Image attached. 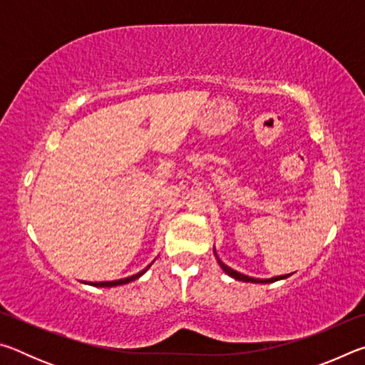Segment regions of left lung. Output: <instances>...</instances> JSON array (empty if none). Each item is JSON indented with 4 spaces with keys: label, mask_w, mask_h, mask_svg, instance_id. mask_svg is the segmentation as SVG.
<instances>
[{
    "label": "left lung",
    "mask_w": 365,
    "mask_h": 365,
    "mask_svg": "<svg viewBox=\"0 0 365 365\" xmlns=\"http://www.w3.org/2000/svg\"><path fill=\"white\" fill-rule=\"evenodd\" d=\"M215 252V251H214ZM217 262H219V265L222 267V270L225 272V274H228L230 277H233L235 280H242V282H251V283H274V282H277V280H282V279H288L289 277V274L288 275H280V277H272V279H252V277H248V275H243V274H240V272H237V270H233V269H230L228 267V265H225L224 262L220 261V259L217 257Z\"/></svg>",
    "instance_id": "obj_1"
}]
</instances>
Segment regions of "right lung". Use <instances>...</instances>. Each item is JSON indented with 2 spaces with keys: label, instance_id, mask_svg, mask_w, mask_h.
Masks as SVG:
<instances>
[{
  "label": "right lung",
  "instance_id": "1",
  "mask_svg": "<svg viewBox=\"0 0 365 365\" xmlns=\"http://www.w3.org/2000/svg\"><path fill=\"white\" fill-rule=\"evenodd\" d=\"M151 267V264L148 265L146 269H143L141 272H138V274H135V275H132V277H127V279H120V280H114V282H95V283H90V285H93V287H119V285H125V283H128V282H133V280H137L138 277H141L145 274V272Z\"/></svg>",
  "mask_w": 365,
  "mask_h": 365
}]
</instances>
